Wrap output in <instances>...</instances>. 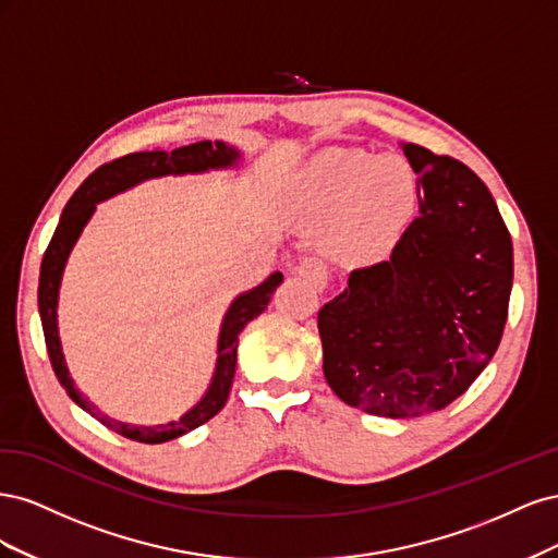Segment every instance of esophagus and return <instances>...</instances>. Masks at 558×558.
<instances>
[{
    "label": "esophagus",
    "instance_id": "esophagus-1",
    "mask_svg": "<svg viewBox=\"0 0 558 558\" xmlns=\"http://www.w3.org/2000/svg\"><path fill=\"white\" fill-rule=\"evenodd\" d=\"M295 275H300L305 281H310V286H314V289H318V291H324L328 286V267L318 256L302 258L295 265Z\"/></svg>",
    "mask_w": 558,
    "mask_h": 558
}]
</instances>
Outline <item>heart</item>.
I'll return each mask as SVG.
<instances>
[{
	"instance_id": "obj_1",
	"label": "heart",
	"mask_w": 558,
	"mask_h": 558,
	"mask_svg": "<svg viewBox=\"0 0 558 558\" xmlns=\"http://www.w3.org/2000/svg\"><path fill=\"white\" fill-rule=\"evenodd\" d=\"M416 199L412 167L400 156L335 150L320 156L302 183L314 223L337 218L328 248L344 263L373 260L396 242Z\"/></svg>"
}]
</instances>
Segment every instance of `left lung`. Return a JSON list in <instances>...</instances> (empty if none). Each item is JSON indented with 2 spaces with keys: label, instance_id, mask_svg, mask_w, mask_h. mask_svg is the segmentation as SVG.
Here are the masks:
<instances>
[{
  "label": "left lung",
  "instance_id": "obj_1",
  "mask_svg": "<svg viewBox=\"0 0 558 558\" xmlns=\"http://www.w3.org/2000/svg\"><path fill=\"white\" fill-rule=\"evenodd\" d=\"M418 216L391 258L359 267L318 312L324 375L375 416L445 410L494 359L508 320L512 238L484 181L451 156L404 144Z\"/></svg>",
  "mask_w": 558,
  "mask_h": 558
}]
</instances>
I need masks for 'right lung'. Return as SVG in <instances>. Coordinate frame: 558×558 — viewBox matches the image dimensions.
<instances>
[{"instance_id": "obj_1", "label": "right lung", "mask_w": 558, "mask_h": 558, "mask_svg": "<svg viewBox=\"0 0 558 558\" xmlns=\"http://www.w3.org/2000/svg\"><path fill=\"white\" fill-rule=\"evenodd\" d=\"M234 160H238V150L226 146L223 142H195V144L179 146L172 150H160V148L140 150V154H128L123 158L105 162L78 185V191L70 197V202H66V207L60 216V223L44 253L41 275H39V314H41L46 349H48L50 365H53V373H56L58 381L62 384L64 391L70 393V398L78 404V408H83L90 416H95L99 424H105L107 428L116 430L118 435L128 437V440L144 442V445H160L167 440H174V437L189 433L202 424H207L211 416H216L223 410V404L230 393V386H232L234 367H238L240 332L244 330L248 320L260 316L267 310L269 300H272V293L283 281V277H281V272L269 275L258 286V289L240 295L230 305V310L223 318L221 337H218L216 375L211 379L207 396L202 398L189 414H183L179 421H172V424H165V426L144 428V426H128V424H121V421H113L105 414H99L97 408H93V404L76 391L70 373H66L64 356L60 349V337H58V314H56L58 289H60V279H62L66 256H70L74 242L78 240L83 226L88 223V218L93 216L95 205L99 199L121 193V191L130 189V185L140 183L144 179H150V177L205 172V170H211V167H228Z\"/></svg>"}]
</instances>
